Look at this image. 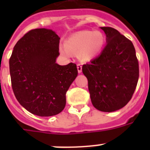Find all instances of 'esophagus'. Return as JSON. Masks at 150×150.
Wrapping results in <instances>:
<instances>
[{
  "instance_id": "obj_1",
  "label": "esophagus",
  "mask_w": 150,
  "mask_h": 150,
  "mask_svg": "<svg viewBox=\"0 0 150 150\" xmlns=\"http://www.w3.org/2000/svg\"><path fill=\"white\" fill-rule=\"evenodd\" d=\"M77 71L79 74L82 72V64H77Z\"/></svg>"
}]
</instances>
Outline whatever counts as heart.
Returning a JSON list of instances; mask_svg holds the SVG:
<instances>
[{
    "label": "heart",
    "mask_w": 150,
    "mask_h": 150,
    "mask_svg": "<svg viewBox=\"0 0 150 150\" xmlns=\"http://www.w3.org/2000/svg\"><path fill=\"white\" fill-rule=\"evenodd\" d=\"M105 43L104 34L98 30H83L69 37L64 46H59L60 52L65 57L71 56V52L77 54L82 61H89L98 55Z\"/></svg>",
    "instance_id": "obj_1"
}]
</instances>
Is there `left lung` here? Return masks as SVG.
I'll use <instances>...</instances> for the list:
<instances>
[{"instance_id": "8db88e82", "label": "left lung", "mask_w": 150, "mask_h": 150, "mask_svg": "<svg viewBox=\"0 0 150 150\" xmlns=\"http://www.w3.org/2000/svg\"><path fill=\"white\" fill-rule=\"evenodd\" d=\"M100 28L107 45L82 70L94 107L102 112H113L132 99L139 78L138 61L132 41L112 28Z\"/></svg>"}]
</instances>
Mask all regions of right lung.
Here are the masks:
<instances>
[{
  "label": "right lung",
  "mask_w": 150,
  "mask_h": 150,
  "mask_svg": "<svg viewBox=\"0 0 150 150\" xmlns=\"http://www.w3.org/2000/svg\"><path fill=\"white\" fill-rule=\"evenodd\" d=\"M60 38L51 29L30 30L15 45L10 59L12 88L19 104L32 114H59L66 92L77 76L76 64L59 65Z\"/></svg>",
  "instance_id": "1"
}]
</instances>
